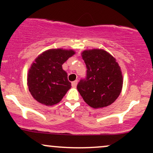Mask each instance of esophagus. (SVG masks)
<instances>
[{"instance_id":"obj_1","label":"esophagus","mask_w":153,"mask_h":153,"mask_svg":"<svg viewBox=\"0 0 153 153\" xmlns=\"http://www.w3.org/2000/svg\"><path fill=\"white\" fill-rule=\"evenodd\" d=\"M77 84H78V80H75V81L72 82V86L73 88H75L76 87Z\"/></svg>"}]
</instances>
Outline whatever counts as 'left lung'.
Instances as JSON below:
<instances>
[{
	"instance_id": "1",
	"label": "left lung",
	"mask_w": 153,
	"mask_h": 153,
	"mask_svg": "<svg viewBox=\"0 0 153 153\" xmlns=\"http://www.w3.org/2000/svg\"><path fill=\"white\" fill-rule=\"evenodd\" d=\"M81 54L87 71L86 77L77 85L78 92L92 108L109 106L122 89L123 77L118 62L108 52L100 49L85 50Z\"/></svg>"
}]
</instances>
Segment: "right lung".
I'll list each match as a JSON object with an SVG mask.
<instances>
[{"mask_svg": "<svg viewBox=\"0 0 153 153\" xmlns=\"http://www.w3.org/2000/svg\"><path fill=\"white\" fill-rule=\"evenodd\" d=\"M75 53L73 50L52 49L35 59L27 75L29 91L35 100L52 106L62 99L71 83L62 65Z\"/></svg>", "mask_w": 153, "mask_h": 153, "instance_id": "add662e5", "label": "right lung"}]
</instances>
